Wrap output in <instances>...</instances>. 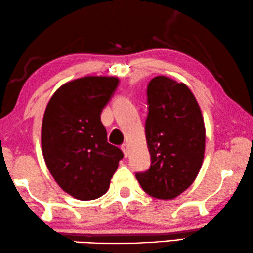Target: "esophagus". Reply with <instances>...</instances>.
Instances as JSON below:
<instances>
[{
    "label": "esophagus",
    "mask_w": 253,
    "mask_h": 253,
    "mask_svg": "<svg viewBox=\"0 0 253 253\" xmlns=\"http://www.w3.org/2000/svg\"><path fill=\"white\" fill-rule=\"evenodd\" d=\"M122 150L124 152V155H125V157H127V156H128V145L126 143L122 144Z\"/></svg>",
    "instance_id": "esophagus-1"
}]
</instances>
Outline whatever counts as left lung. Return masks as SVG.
Returning <instances> with one entry per match:
<instances>
[{
	"label": "left lung",
	"mask_w": 253,
	"mask_h": 253,
	"mask_svg": "<svg viewBox=\"0 0 253 253\" xmlns=\"http://www.w3.org/2000/svg\"><path fill=\"white\" fill-rule=\"evenodd\" d=\"M145 137L151 165L135 174L152 197L172 199L191 186L201 169L205 127L198 103L184 84L159 76L147 87Z\"/></svg>",
	"instance_id": "1"
}]
</instances>
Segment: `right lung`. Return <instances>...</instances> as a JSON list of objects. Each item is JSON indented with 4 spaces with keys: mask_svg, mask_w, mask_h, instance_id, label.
Instances as JSON below:
<instances>
[{
    "mask_svg": "<svg viewBox=\"0 0 253 253\" xmlns=\"http://www.w3.org/2000/svg\"><path fill=\"white\" fill-rule=\"evenodd\" d=\"M119 80L84 77L63 84L45 109L41 143L49 172L64 191L80 201L108 191L124 154L110 144L101 122Z\"/></svg>",
    "mask_w": 253,
    "mask_h": 253,
    "instance_id": "right-lung-1",
    "label": "right lung"
}]
</instances>
